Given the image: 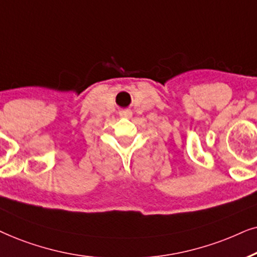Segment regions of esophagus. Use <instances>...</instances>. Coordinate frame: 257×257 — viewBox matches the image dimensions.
Here are the masks:
<instances>
[{"instance_id": "obj_1", "label": "esophagus", "mask_w": 257, "mask_h": 257, "mask_svg": "<svg viewBox=\"0 0 257 257\" xmlns=\"http://www.w3.org/2000/svg\"><path fill=\"white\" fill-rule=\"evenodd\" d=\"M133 115V112L131 109H123V110L119 111V116H122V117H126V118H131Z\"/></svg>"}]
</instances>
